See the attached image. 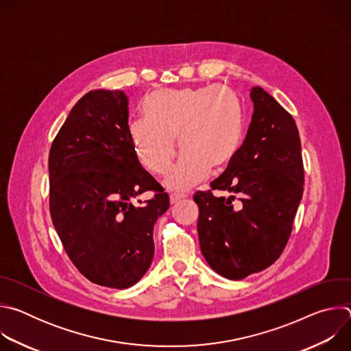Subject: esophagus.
Instances as JSON below:
<instances>
[{
  "label": "esophagus",
  "mask_w": 351,
  "mask_h": 351,
  "mask_svg": "<svg viewBox=\"0 0 351 351\" xmlns=\"http://www.w3.org/2000/svg\"><path fill=\"white\" fill-rule=\"evenodd\" d=\"M187 195L186 194H178V193H172L171 194V203L172 204H176V203H179L180 199H183V198H186Z\"/></svg>",
  "instance_id": "34e87169"
}]
</instances>
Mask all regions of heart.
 <instances>
[{
  "instance_id": "obj_1",
  "label": "heart",
  "mask_w": 351,
  "mask_h": 351,
  "mask_svg": "<svg viewBox=\"0 0 351 351\" xmlns=\"http://www.w3.org/2000/svg\"><path fill=\"white\" fill-rule=\"evenodd\" d=\"M143 112V119L129 125V134L147 171L168 172L176 154L175 137L183 149L165 180L171 190L184 191L204 180L213 167H225L241 143L243 103L229 87L157 91L144 99Z\"/></svg>"
}]
</instances>
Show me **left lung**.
<instances>
[{
  "instance_id": "8db88e82",
  "label": "left lung",
  "mask_w": 351,
  "mask_h": 351,
  "mask_svg": "<svg viewBox=\"0 0 351 351\" xmlns=\"http://www.w3.org/2000/svg\"><path fill=\"white\" fill-rule=\"evenodd\" d=\"M254 114L225 172L195 191L199 248L219 275L239 280L283 253L304 191L302 141L293 117L263 87H253ZM214 189L232 195L215 197Z\"/></svg>"
}]
</instances>
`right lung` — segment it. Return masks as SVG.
<instances>
[{
  "label": "right lung",
  "mask_w": 351,
  "mask_h": 351,
  "mask_svg": "<svg viewBox=\"0 0 351 351\" xmlns=\"http://www.w3.org/2000/svg\"><path fill=\"white\" fill-rule=\"evenodd\" d=\"M128 97L84 94L56 136L48 157L49 214L62 245L90 282L126 289L154 257L153 230L169 195L143 169L129 134ZM144 191L155 195L134 206Z\"/></svg>",
  "instance_id": "1"
}]
</instances>
